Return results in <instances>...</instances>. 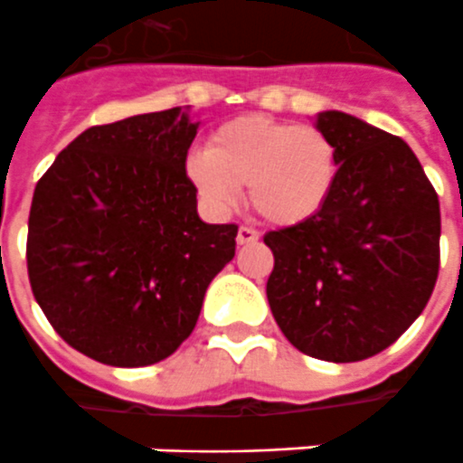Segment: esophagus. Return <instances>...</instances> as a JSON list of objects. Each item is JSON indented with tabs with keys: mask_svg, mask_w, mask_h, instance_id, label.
Instances as JSON below:
<instances>
[{
	"mask_svg": "<svg viewBox=\"0 0 463 463\" xmlns=\"http://www.w3.org/2000/svg\"><path fill=\"white\" fill-rule=\"evenodd\" d=\"M238 245H252V242L260 241V232L255 231V228H248V225H241L238 228Z\"/></svg>",
	"mask_w": 463,
	"mask_h": 463,
	"instance_id": "34e87169",
	"label": "esophagus"
}]
</instances>
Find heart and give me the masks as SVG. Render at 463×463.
Here are the masks:
<instances>
[{
  "instance_id": "heart-1",
  "label": "heart",
  "mask_w": 463,
  "mask_h": 463,
  "mask_svg": "<svg viewBox=\"0 0 463 463\" xmlns=\"http://www.w3.org/2000/svg\"><path fill=\"white\" fill-rule=\"evenodd\" d=\"M336 142L318 127L248 115L218 127L186 174L198 196L225 213L248 186V203L269 225L289 228L324 211L338 179Z\"/></svg>"
}]
</instances>
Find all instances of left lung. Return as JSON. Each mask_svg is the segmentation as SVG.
<instances>
[{"label": "left lung", "mask_w": 463, "mask_h": 463, "mask_svg": "<svg viewBox=\"0 0 463 463\" xmlns=\"http://www.w3.org/2000/svg\"><path fill=\"white\" fill-rule=\"evenodd\" d=\"M338 179L311 221L269 231L267 301L287 341L331 363L365 361L412 326L439 275V198L395 135L328 109Z\"/></svg>", "instance_id": "obj_1"}]
</instances>
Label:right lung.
Wrapping results in <instances>:
<instances>
[{
    "instance_id": "right-lung-1",
    "label": "right lung",
    "mask_w": 463,
    "mask_h": 463,
    "mask_svg": "<svg viewBox=\"0 0 463 463\" xmlns=\"http://www.w3.org/2000/svg\"><path fill=\"white\" fill-rule=\"evenodd\" d=\"M198 125L181 108L85 129L33 191L31 292L88 358L142 368L196 326L208 284L235 258L238 225H208L186 176Z\"/></svg>"
}]
</instances>
